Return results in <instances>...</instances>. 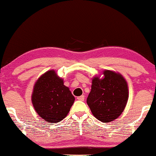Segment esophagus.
<instances>
[{
	"instance_id": "34e87169",
	"label": "esophagus",
	"mask_w": 156,
	"mask_h": 156,
	"mask_svg": "<svg viewBox=\"0 0 156 156\" xmlns=\"http://www.w3.org/2000/svg\"><path fill=\"white\" fill-rule=\"evenodd\" d=\"M77 99L80 101H84V95H81L80 97L77 98Z\"/></svg>"
}]
</instances>
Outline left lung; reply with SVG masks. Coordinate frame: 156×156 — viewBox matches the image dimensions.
I'll return each mask as SVG.
<instances>
[{"label":"left lung","mask_w":156,"mask_h":156,"mask_svg":"<svg viewBox=\"0 0 156 156\" xmlns=\"http://www.w3.org/2000/svg\"><path fill=\"white\" fill-rule=\"evenodd\" d=\"M103 77L94 76L87 103L92 113L102 122L114 121L124 111L129 98L128 84L124 76L111 70Z\"/></svg>","instance_id":"8db88e82"}]
</instances>
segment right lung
<instances>
[{
	"mask_svg": "<svg viewBox=\"0 0 156 156\" xmlns=\"http://www.w3.org/2000/svg\"><path fill=\"white\" fill-rule=\"evenodd\" d=\"M74 101L69 88L54 70L42 74L34 85L32 105L36 113L46 122H60L67 116Z\"/></svg>",
	"mask_w": 156,
	"mask_h": 156,
	"instance_id": "add662e5",
	"label": "right lung"
}]
</instances>
